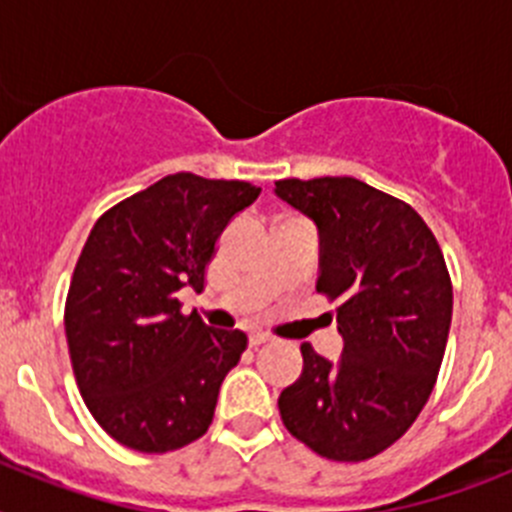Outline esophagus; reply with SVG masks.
I'll return each instance as SVG.
<instances>
[{"instance_id":"esophagus-1","label":"esophagus","mask_w":512,"mask_h":512,"mask_svg":"<svg viewBox=\"0 0 512 512\" xmlns=\"http://www.w3.org/2000/svg\"><path fill=\"white\" fill-rule=\"evenodd\" d=\"M271 338L266 336V333H261V330H256V333H251V336H248V343H251L253 348L256 346H264V343H269Z\"/></svg>"}]
</instances>
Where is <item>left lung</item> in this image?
I'll list each match as a JSON object with an SVG mask.
<instances>
[{"label":"left lung","mask_w":512,"mask_h":512,"mask_svg":"<svg viewBox=\"0 0 512 512\" xmlns=\"http://www.w3.org/2000/svg\"><path fill=\"white\" fill-rule=\"evenodd\" d=\"M277 197L318 228V292L338 300L336 361L302 343L279 395L287 431L333 461L377 456L428 402L451 328V279L423 217L354 176L282 179Z\"/></svg>","instance_id":"1"}]
</instances>
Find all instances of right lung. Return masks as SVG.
I'll use <instances>...</instances> for the list:
<instances>
[{"instance_id": "obj_1", "label": "right lung", "mask_w": 512, "mask_h": 512, "mask_svg": "<svg viewBox=\"0 0 512 512\" xmlns=\"http://www.w3.org/2000/svg\"><path fill=\"white\" fill-rule=\"evenodd\" d=\"M259 194L248 182L182 171L94 223L63 323L81 397L122 446L166 454L210 428L220 384L248 338L182 315L176 295L202 292L215 241Z\"/></svg>"}]
</instances>
